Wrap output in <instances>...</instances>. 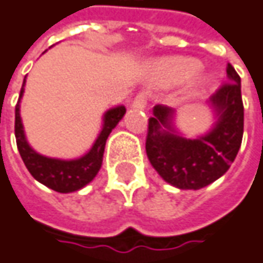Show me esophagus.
I'll return each mask as SVG.
<instances>
[{
  "instance_id": "obj_1",
  "label": "esophagus",
  "mask_w": 263,
  "mask_h": 263,
  "mask_svg": "<svg viewBox=\"0 0 263 263\" xmlns=\"http://www.w3.org/2000/svg\"><path fill=\"white\" fill-rule=\"evenodd\" d=\"M146 104H147V93H139L135 97V100H133V108H139V110H143V108L146 107Z\"/></svg>"
}]
</instances>
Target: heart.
<instances>
[{"instance_id":"b5f03b06","label":"heart","mask_w":263,"mask_h":263,"mask_svg":"<svg viewBox=\"0 0 263 263\" xmlns=\"http://www.w3.org/2000/svg\"><path fill=\"white\" fill-rule=\"evenodd\" d=\"M197 64L195 60L190 59H169L163 61L159 66V79L163 83H169V84H176L183 80L189 79L192 74L197 70ZM204 86V79H199L192 81L190 88L193 91H199Z\"/></svg>"}]
</instances>
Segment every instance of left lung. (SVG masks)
<instances>
[{"label":"left lung","instance_id":"1","mask_svg":"<svg viewBox=\"0 0 263 263\" xmlns=\"http://www.w3.org/2000/svg\"><path fill=\"white\" fill-rule=\"evenodd\" d=\"M228 83L208 100L215 123L203 136L184 137L175 126L176 111L167 106L153 107L149 119L146 153L152 166L177 189L197 190L225 175L238 155L243 136V103L240 77L232 64Z\"/></svg>","mask_w":263,"mask_h":263}]
</instances>
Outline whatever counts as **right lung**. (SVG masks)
I'll return each mask as SVG.
<instances>
[{
    "instance_id": "right-lung-1",
    "label": "right lung",
    "mask_w": 263,
    "mask_h": 263,
    "mask_svg": "<svg viewBox=\"0 0 263 263\" xmlns=\"http://www.w3.org/2000/svg\"><path fill=\"white\" fill-rule=\"evenodd\" d=\"M24 86L25 79L21 87L17 106H15V139H17L18 152L21 155L25 167L37 182L55 192L71 193L76 190L83 189L99 173L101 163H103V155H104L107 137L111 133V130L119 124V121L123 119V116L126 114V107L117 106L104 113L103 127L91 146V149L88 150L86 155L77 159H71V160L47 157L32 149L25 137L24 126H23L21 114H20V107H21L20 103L24 94Z\"/></svg>"
}]
</instances>
